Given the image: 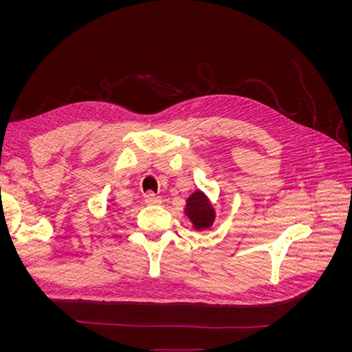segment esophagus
Returning <instances> with one entry per match:
<instances>
[{
  "mask_svg": "<svg viewBox=\"0 0 352 352\" xmlns=\"http://www.w3.org/2000/svg\"><path fill=\"white\" fill-rule=\"evenodd\" d=\"M145 202L148 206H160V204H162V198H160L155 194H153V192H150V194L145 195Z\"/></svg>",
  "mask_w": 352,
  "mask_h": 352,
  "instance_id": "34e87169",
  "label": "esophagus"
}]
</instances>
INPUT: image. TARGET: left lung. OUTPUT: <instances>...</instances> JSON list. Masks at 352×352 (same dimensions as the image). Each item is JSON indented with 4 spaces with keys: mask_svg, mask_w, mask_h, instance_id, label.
<instances>
[{
    "mask_svg": "<svg viewBox=\"0 0 352 352\" xmlns=\"http://www.w3.org/2000/svg\"><path fill=\"white\" fill-rule=\"evenodd\" d=\"M185 211L190 221L194 223V228L198 230L210 228L216 217L214 208L210 204L207 197L199 190L188 198Z\"/></svg>",
    "mask_w": 352,
    "mask_h": 352,
    "instance_id": "8db88e82",
    "label": "left lung"
}]
</instances>
